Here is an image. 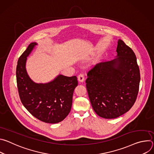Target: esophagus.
<instances>
[{
  "mask_svg": "<svg viewBox=\"0 0 154 154\" xmlns=\"http://www.w3.org/2000/svg\"><path fill=\"white\" fill-rule=\"evenodd\" d=\"M78 80L80 82H83L85 80V76L83 74H80L78 75Z\"/></svg>",
  "mask_w": 154,
  "mask_h": 154,
  "instance_id": "obj_1",
  "label": "esophagus"
}]
</instances>
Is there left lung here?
<instances>
[{
  "instance_id": "1",
  "label": "left lung",
  "mask_w": 154,
  "mask_h": 154,
  "mask_svg": "<svg viewBox=\"0 0 154 154\" xmlns=\"http://www.w3.org/2000/svg\"><path fill=\"white\" fill-rule=\"evenodd\" d=\"M117 55L102 62L87 74L86 86L96 113L105 119H115L132 107L138 93L140 74L135 53L121 39Z\"/></svg>"
}]
</instances>
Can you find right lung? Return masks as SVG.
<instances>
[{"mask_svg":"<svg viewBox=\"0 0 154 154\" xmlns=\"http://www.w3.org/2000/svg\"><path fill=\"white\" fill-rule=\"evenodd\" d=\"M36 42H32L19 57L16 67V80L19 97L24 107L38 119L46 123L62 121L69 113L74 89L78 85L76 76L58 75L53 80L38 83L26 70L27 57Z\"/></svg>","mask_w":154,"mask_h":154,"instance_id":"1","label":"right lung"}]
</instances>
